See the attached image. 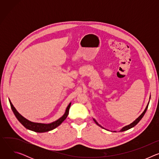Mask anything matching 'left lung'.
Segmentation results:
<instances>
[{
    "label": "left lung",
    "mask_w": 159,
    "mask_h": 159,
    "mask_svg": "<svg viewBox=\"0 0 159 159\" xmlns=\"http://www.w3.org/2000/svg\"><path fill=\"white\" fill-rule=\"evenodd\" d=\"M149 99H150V98ZM149 102H150V100H149V101H148V104H147V106H146V107H145V110L143 111V112L142 113V114L137 118L133 122H132L131 123H130L129 125H126V126H124V127H123L121 129H120V132H121V131H126V130H128V129H130V128H133V127H134L135 125H137L138 123H139V122L142 119V118L143 117V116H144V115L145 114V112H146V111H147V108H148V104H149ZM93 120L94 121V122L99 126H100L101 128H104V129H105L104 127H102L101 125H99L98 122H97V121L94 119V118H93ZM114 132H116V131H114Z\"/></svg>",
    "instance_id": "left-lung-1"
}]
</instances>
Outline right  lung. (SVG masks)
<instances>
[{"mask_svg": "<svg viewBox=\"0 0 159 159\" xmlns=\"http://www.w3.org/2000/svg\"><path fill=\"white\" fill-rule=\"evenodd\" d=\"M9 100L11 109L14 112V115L16 116V118L18 120V121L26 128H27L30 130L37 132V133H44V132H47V131H51V130L56 128L57 127H58L60 125H61V123L66 118L68 115H69V109H70V107L71 105V102H70V104L66 107L63 115L61 117H60L59 119H58L57 120H56L53 122H52L50 123H36V122L31 121L27 120L26 118H25V117L22 116L20 114H19L18 111L16 110V109L14 107L13 104H12V102H11L9 99Z\"/></svg>", "mask_w": 159, "mask_h": 159, "instance_id": "add662e5", "label": "right lung"}]
</instances>
